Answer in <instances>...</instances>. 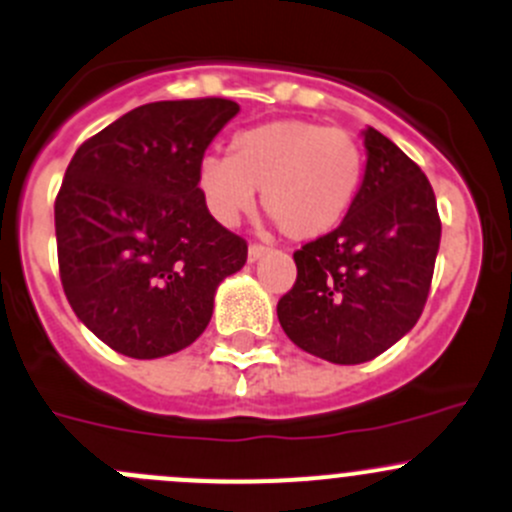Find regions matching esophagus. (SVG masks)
I'll use <instances>...</instances> for the list:
<instances>
[{
  "instance_id": "obj_1",
  "label": "esophagus",
  "mask_w": 512,
  "mask_h": 512,
  "mask_svg": "<svg viewBox=\"0 0 512 512\" xmlns=\"http://www.w3.org/2000/svg\"><path fill=\"white\" fill-rule=\"evenodd\" d=\"M267 252H270V247H265V245H250V247H247V260H250V262L262 260V257H265Z\"/></svg>"
}]
</instances>
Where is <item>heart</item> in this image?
<instances>
[{
  "label": "heart",
  "instance_id": "obj_1",
  "mask_svg": "<svg viewBox=\"0 0 512 512\" xmlns=\"http://www.w3.org/2000/svg\"><path fill=\"white\" fill-rule=\"evenodd\" d=\"M365 155L350 132L305 119H272L242 130L230 155H205L197 190L222 225H235L255 207L277 222L282 235L305 242L330 235L355 205Z\"/></svg>",
  "mask_w": 512,
  "mask_h": 512
}]
</instances>
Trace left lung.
I'll list each match as a JSON object with an SVG mask.
<instances>
[{
    "label": "left lung",
    "instance_id": "obj_1",
    "mask_svg": "<svg viewBox=\"0 0 512 512\" xmlns=\"http://www.w3.org/2000/svg\"><path fill=\"white\" fill-rule=\"evenodd\" d=\"M362 142L355 205L337 230L295 252L297 280L277 302L285 335L335 365L372 360L413 330L440 247L423 170L375 127L362 130Z\"/></svg>",
    "mask_w": 512,
    "mask_h": 512
}]
</instances>
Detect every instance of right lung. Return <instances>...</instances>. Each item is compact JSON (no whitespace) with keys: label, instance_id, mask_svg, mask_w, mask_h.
Returning <instances> with one entry per match:
<instances>
[{"label":"right lung","instance_id":"obj_1","mask_svg":"<svg viewBox=\"0 0 512 512\" xmlns=\"http://www.w3.org/2000/svg\"><path fill=\"white\" fill-rule=\"evenodd\" d=\"M240 112L232 99L152 102L74 152L54 202L59 277L74 315L112 350L155 360L210 325L247 242L207 210L197 165Z\"/></svg>","mask_w":512,"mask_h":512}]
</instances>
